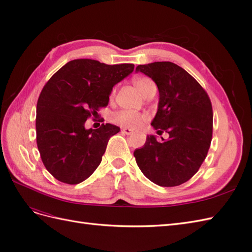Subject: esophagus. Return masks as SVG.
<instances>
[{"label":"esophagus","instance_id":"1","mask_svg":"<svg viewBox=\"0 0 252 252\" xmlns=\"http://www.w3.org/2000/svg\"><path fill=\"white\" fill-rule=\"evenodd\" d=\"M122 131H123V133H125V134H132V133H133V130H132V129H130V128H127V127L122 128Z\"/></svg>","mask_w":252,"mask_h":252}]
</instances>
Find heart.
I'll return each mask as SVG.
<instances>
[{
	"label": "heart",
	"mask_w": 252,
	"mask_h": 252,
	"mask_svg": "<svg viewBox=\"0 0 252 252\" xmlns=\"http://www.w3.org/2000/svg\"><path fill=\"white\" fill-rule=\"evenodd\" d=\"M132 83L134 87L138 89L140 93L147 96L150 94H156L157 85L155 81L146 77V75H138L133 78ZM147 114L143 112H136L131 110H121L114 114L112 120L114 123L127 128H136L139 127L144 121L147 120Z\"/></svg>",
	"instance_id": "1"
}]
</instances>
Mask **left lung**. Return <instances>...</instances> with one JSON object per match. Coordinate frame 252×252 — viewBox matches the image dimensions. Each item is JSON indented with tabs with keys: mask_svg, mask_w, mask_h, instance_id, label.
Returning a JSON list of instances; mask_svg holds the SVG:
<instances>
[{
	"mask_svg": "<svg viewBox=\"0 0 252 252\" xmlns=\"http://www.w3.org/2000/svg\"><path fill=\"white\" fill-rule=\"evenodd\" d=\"M136 71L155 81L159 100L151 125L168 140L146 143L133 155L136 164L155 184L179 186L191 179L207 157L212 139V106L205 89L185 69L171 62L139 65Z\"/></svg>",
	"mask_w": 252,
	"mask_h": 252,
	"instance_id": "left-lung-1",
	"label": "left lung"
}]
</instances>
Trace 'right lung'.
<instances>
[{
	"label": "right lung",
	"instance_id": "obj_1",
	"mask_svg": "<svg viewBox=\"0 0 252 252\" xmlns=\"http://www.w3.org/2000/svg\"><path fill=\"white\" fill-rule=\"evenodd\" d=\"M133 68V64L79 59L65 64L45 84L36 104V145L53 178L75 185L97 168L120 127L102 124L85 129V122L108 105L112 87Z\"/></svg>",
	"mask_w": 252,
	"mask_h": 252
}]
</instances>
